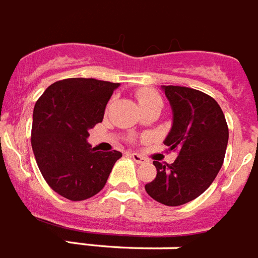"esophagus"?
<instances>
[{
  "label": "esophagus",
  "instance_id": "obj_1",
  "mask_svg": "<svg viewBox=\"0 0 258 258\" xmlns=\"http://www.w3.org/2000/svg\"><path fill=\"white\" fill-rule=\"evenodd\" d=\"M129 156H131V158L134 160V162L138 163V164H141V163H145V162H146V159H145L144 156H141L140 154L132 153V154H129Z\"/></svg>",
  "mask_w": 258,
  "mask_h": 258
}]
</instances>
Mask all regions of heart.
Listing matches in <instances>:
<instances>
[{
  "label": "heart",
  "mask_w": 258,
  "mask_h": 258,
  "mask_svg": "<svg viewBox=\"0 0 258 258\" xmlns=\"http://www.w3.org/2000/svg\"><path fill=\"white\" fill-rule=\"evenodd\" d=\"M136 98H137L138 103H140L142 109H147V108L154 107V105H162V98L158 92L153 91L150 89H138L136 91Z\"/></svg>",
  "instance_id": "obj_1"
}]
</instances>
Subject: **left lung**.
<instances>
[{
    "label": "left lung",
    "instance_id": "left-lung-1",
    "mask_svg": "<svg viewBox=\"0 0 258 258\" xmlns=\"http://www.w3.org/2000/svg\"><path fill=\"white\" fill-rule=\"evenodd\" d=\"M172 107L173 124L164 145L179 155L172 164L154 160L156 177L147 195L167 206L193 201L211 185L223 164L228 126L210 95L182 86H163Z\"/></svg>",
    "mask_w": 258,
    "mask_h": 258
}]
</instances>
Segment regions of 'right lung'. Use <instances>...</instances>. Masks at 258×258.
<instances>
[{"label":"right lung","mask_w":258,"mask_h":258,"mask_svg":"<svg viewBox=\"0 0 258 258\" xmlns=\"http://www.w3.org/2000/svg\"><path fill=\"white\" fill-rule=\"evenodd\" d=\"M118 83L66 78L50 85L34 108L31 145L48 185L70 201H82L104 188L120 151H98L89 131L102 122Z\"/></svg>","instance_id":"add662e5"}]
</instances>
